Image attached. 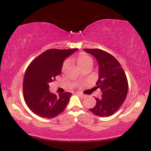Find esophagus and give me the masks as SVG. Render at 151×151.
Masks as SVG:
<instances>
[{
  "label": "esophagus",
  "mask_w": 151,
  "mask_h": 151,
  "mask_svg": "<svg viewBox=\"0 0 151 151\" xmlns=\"http://www.w3.org/2000/svg\"><path fill=\"white\" fill-rule=\"evenodd\" d=\"M76 94H77L79 96H81V98H85V96L84 95V94H82L79 93H76Z\"/></svg>",
  "instance_id": "obj_1"
}]
</instances>
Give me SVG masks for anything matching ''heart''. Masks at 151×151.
<instances>
[{
	"label": "heart",
	"instance_id": "b5f03b06",
	"mask_svg": "<svg viewBox=\"0 0 151 151\" xmlns=\"http://www.w3.org/2000/svg\"><path fill=\"white\" fill-rule=\"evenodd\" d=\"M76 63H77L79 67L81 68L88 65H93V60H92V58L82 53V54L78 56L77 60H76ZM66 65L67 64L65 63V65H63V69H65Z\"/></svg>",
	"mask_w": 151,
	"mask_h": 151
}]
</instances>
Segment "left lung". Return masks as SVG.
<instances>
[{"instance_id":"obj_1","label":"left lung","mask_w":151,"mask_h":151,"mask_svg":"<svg viewBox=\"0 0 151 151\" xmlns=\"http://www.w3.org/2000/svg\"><path fill=\"white\" fill-rule=\"evenodd\" d=\"M93 55L99 65V78L96 88L102 91L101 98H95L96 104L89 111L101 117L115 113L126 99L128 81L123 68L112 55L101 49H83Z\"/></svg>"}]
</instances>
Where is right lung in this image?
Returning a JSON list of instances; mask_svg holds the SVG:
<instances>
[{"label": "right lung", "mask_w": 151, "mask_h": 151, "mask_svg": "<svg viewBox=\"0 0 151 151\" xmlns=\"http://www.w3.org/2000/svg\"><path fill=\"white\" fill-rule=\"evenodd\" d=\"M78 50L49 49L32 61L23 79V94L30 111L42 118L51 119L64 110L72 95L70 93H50L49 83L62 71L65 60Z\"/></svg>", "instance_id": "1"}]
</instances>
